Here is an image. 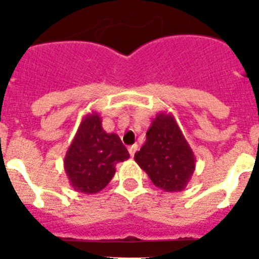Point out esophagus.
<instances>
[{
    "label": "esophagus",
    "mask_w": 259,
    "mask_h": 259,
    "mask_svg": "<svg viewBox=\"0 0 259 259\" xmlns=\"http://www.w3.org/2000/svg\"><path fill=\"white\" fill-rule=\"evenodd\" d=\"M136 150H137V145H136V144H135V145H131V146H130V148H128V152H130L131 157H134L135 153H136Z\"/></svg>",
    "instance_id": "34e87169"
}]
</instances>
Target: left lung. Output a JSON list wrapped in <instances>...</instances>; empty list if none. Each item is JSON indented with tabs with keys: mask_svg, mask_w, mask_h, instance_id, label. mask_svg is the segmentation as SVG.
<instances>
[{
	"mask_svg": "<svg viewBox=\"0 0 259 259\" xmlns=\"http://www.w3.org/2000/svg\"><path fill=\"white\" fill-rule=\"evenodd\" d=\"M135 161L153 184L166 192L184 191L196 168V157L175 116L161 111L152 120Z\"/></svg>",
	"mask_w": 259,
	"mask_h": 259,
	"instance_id": "left-lung-1",
	"label": "left lung"
}]
</instances>
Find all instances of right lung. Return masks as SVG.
I'll list each match as a JSON object with an SVG mask.
<instances>
[{"label": "right lung", "instance_id": "1", "mask_svg": "<svg viewBox=\"0 0 259 259\" xmlns=\"http://www.w3.org/2000/svg\"><path fill=\"white\" fill-rule=\"evenodd\" d=\"M128 158L130 153L118 135L107 134L100 114L92 111L80 122L63 163L75 191L95 194L113 179L115 164Z\"/></svg>", "mask_w": 259, "mask_h": 259}]
</instances>
